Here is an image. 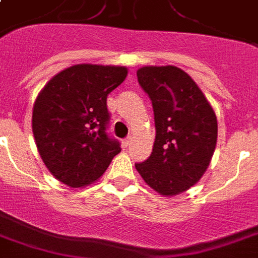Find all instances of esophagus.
<instances>
[{
	"instance_id": "esophagus-1",
	"label": "esophagus",
	"mask_w": 258,
	"mask_h": 258,
	"mask_svg": "<svg viewBox=\"0 0 258 258\" xmlns=\"http://www.w3.org/2000/svg\"><path fill=\"white\" fill-rule=\"evenodd\" d=\"M131 141H133V138L127 137V138H125V139H123V142H121V143H123V146H124V147H127V146H128L130 143H131Z\"/></svg>"
}]
</instances>
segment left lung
<instances>
[{
    "label": "left lung",
    "instance_id": "left-lung-1",
    "mask_svg": "<svg viewBox=\"0 0 258 258\" xmlns=\"http://www.w3.org/2000/svg\"><path fill=\"white\" fill-rule=\"evenodd\" d=\"M138 82L153 101V153L135 167L161 196H176L196 184L212 161L217 145L216 112L200 87L172 66L143 67Z\"/></svg>",
    "mask_w": 258,
    "mask_h": 258
}]
</instances>
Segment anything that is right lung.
<instances>
[{
  "label": "right lung",
  "instance_id": "obj_1",
  "mask_svg": "<svg viewBox=\"0 0 258 258\" xmlns=\"http://www.w3.org/2000/svg\"><path fill=\"white\" fill-rule=\"evenodd\" d=\"M127 76L125 67L78 64L58 72L38 93L32 130L46 169L71 187L100 178L120 143L109 138L107 96Z\"/></svg>",
  "mask_w": 258,
  "mask_h": 258
}]
</instances>
